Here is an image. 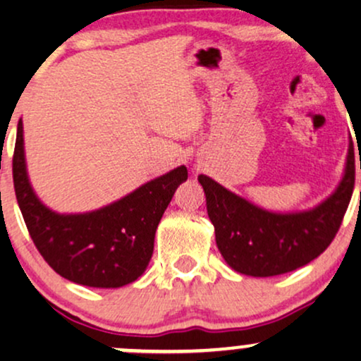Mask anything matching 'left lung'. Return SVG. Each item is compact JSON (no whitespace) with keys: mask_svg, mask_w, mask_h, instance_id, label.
Masks as SVG:
<instances>
[{"mask_svg":"<svg viewBox=\"0 0 361 361\" xmlns=\"http://www.w3.org/2000/svg\"><path fill=\"white\" fill-rule=\"evenodd\" d=\"M198 181L204 186L215 243L226 263L243 275H283L316 259L339 231L355 186L353 142L350 140L338 188L304 212H268L212 178L200 175Z\"/></svg>","mask_w":361,"mask_h":361,"instance_id":"left-lung-1","label":"left lung"}]
</instances>
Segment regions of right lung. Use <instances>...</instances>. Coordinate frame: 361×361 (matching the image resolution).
I'll return each mask as SVG.
<instances>
[{
    "mask_svg": "<svg viewBox=\"0 0 361 361\" xmlns=\"http://www.w3.org/2000/svg\"><path fill=\"white\" fill-rule=\"evenodd\" d=\"M186 178V168L178 166L103 209L68 215L52 212L28 181L22 118L18 122L13 152L18 207L42 258L74 283L118 288L137 280L151 261L157 224Z\"/></svg>",
    "mask_w": 361,
    "mask_h": 361,
    "instance_id": "1",
    "label": "right lung"
}]
</instances>
